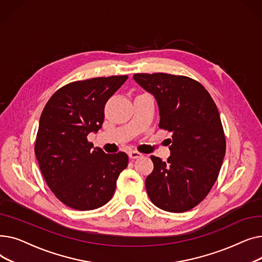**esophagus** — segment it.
I'll list each match as a JSON object with an SVG mask.
<instances>
[{"mask_svg": "<svg viewBox=\"0 0 262 262\" xmlns=\"http://www.w3.org/2000/svg\"><path fill=\"white\" fill-rule=\"evenodd\" d=\"M128 156H129L130 159H137V158L142 157L143 155L139 152H137V150H130V152L128 153Z\"/></svg>", "mask_w": 262, "mask_h": 262, "instance_id": "esophagus-1", "label": "esophagus"}]
</instances>
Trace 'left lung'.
Returning a JSON list of instances; mask_svg holds the SVG:
<instances>
[{
	"instance_id": "left-lung-1",
	"label": "left lung",
	"mask_w": 262,
	"mask_h": 262,
	"mask_svg": "<svg viewBox=\"0 0 262 262\" xmlns=\"http://www.w3.org/2000/svg\"><path fill=\"white\" fill-rule=\"evenodd\" d=\"M134 79L158 103L159 128L172 134L167 162L150 156L154 170L145 181L158 208L185 212L210 192L222 167L226 140L217 107L195 79L167 73H137Z\"/></svg>"
}]
</instances>
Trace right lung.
<instances>
[{"mask_svg": "<svg viewBox=\"0 0 262 262\" xmlns=\"http://www.w3.org/2000/svg\"><path fill=\"white\" fill-rule=\"evenodd\" d=\"M127 75L76 80L55 92L41 114L35 154L51 191L76 210L102 207L113 198L126 153L106 154L87 136L98 132L107 101Z\"/></svg>", "mask_w": 262, "mask_h": 262, "instance_id": "add662e5", "label": "right lung"}]
</instances>
